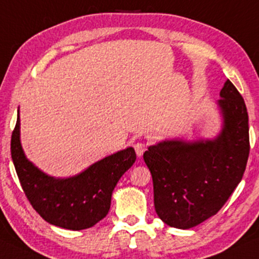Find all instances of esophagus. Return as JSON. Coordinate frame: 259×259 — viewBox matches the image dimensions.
Listing matches in <instances>:
<instances>
[{
	"instance_id": "34e87169",
	"label": "esophagus",
	"mask_w": 259,
	"mask_h": 259,
	"mask_svg": "<svg viewBox=\"0 0 259 259\" xmlns=\"http://www.w3.org/2000/svg\"><path fill=\"white\" fill-rule=\"evenodd\" d=\"M134 148H135V152L136 154H138V157H141L143 152H145L146 148H147V145L143 142H136L135 145H134Z\"/></svg>"
}]
</instances>
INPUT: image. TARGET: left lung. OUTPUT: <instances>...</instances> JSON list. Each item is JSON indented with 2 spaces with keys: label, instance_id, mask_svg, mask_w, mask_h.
Segmentation results:
<instances>
[{
  "label": "left lung",
  "instance_id": "8db88e82",
  "mask_svg": "<svg viewBox=\"0 0 259 259\" xmlns=\"http://www.w3.org/2000/svg\"><path fill=\"white\" fill-rule=\"evenodd\" d=\"M221 98L224 126L216 140L166 141L143 153L155 212L174 228L189 229L216 214L244 176L250 154L247 108L229 79Z\"/></svg>",
  "mask_w": 259,
  "mask_h": 259
}]
</instances>
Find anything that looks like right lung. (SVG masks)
<instances>
[{
	"label": "right lung",
	"mask_w": 259,
	"mask_h": 259,
	"mask_svg": "<svg viewBox=\"0 0 259 259\" xmlns=\"http://www.w3.org/2000/svg\"><path fill=\"white\" fill-rule=\"evenodd\" d=\"M20 120L12 133L11 153L27 200L46 222L82 230L105 219L117 182L136 160L134 148L106 157L79 175L58 180L47 176L25 158L20 145Z\"/></svg>",
	"instance_id": "obj_1"
}]
</instances>
